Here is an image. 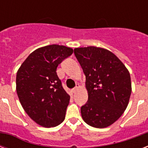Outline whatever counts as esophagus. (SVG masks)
Returning a JSON list of instances; mask_svg holds the SVG:
<instances>
[{
	"instance_id": "obj_1",
	"label": "esophagus",
	"mask_w": 148,
	"mask_h": 148,
	"mask_svg": "<svg viewBox=\"0 0 148 148\" xmlns=\"http://www.w3.org/2000/svg\"><path fill=\"white\" fill-rule=\"evenodd\" d=\"M79 88H80V85H79V84H76V87L72 89V92L75 93V92H76V90H77Z\"/></svg>"
}]
</instances>
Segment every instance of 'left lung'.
<instances>
[{
    "mask_svg": "<svg viewBox=\"0 0 148 148\" xmlns=\"http://www.w3.org/2000/svg\"><path fill=\"white\" fill-rule=\"evenodd\" d=\"M74 54L86 76L88 101L81 112L85 123L96 128L114 124L128 105L131 76L122 61L111 51L90 46L77 47Z\"/></svg>",
    "mask_w": 148,
    "mask_h": 148,
    "instance_id": "1",
    "label": "left lung"
}]
</instances>
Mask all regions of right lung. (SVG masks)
I'll return each mask as SVG.
<instances>
[{"mask_svg":"<svg viewBox=\"0 0 148 148\" xmlns=\"http://www.w3.org/2000/svg\"><path fill=\"white\" fill-rule=\"evenodd\" d=\"M73 49L52 45L34 51L17 72L16 90L29 117L44 127H56L65 118L70 95L62 87L57 67Z\"/></svg>","mask_w":148,"mask_h":148,"instance_id":"right-lung-1","label":"right lung"}]
</instances>
